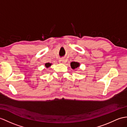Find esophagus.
<instances>
[{
  "mask_svg": "<svg viewBox=\"0 0 127 127\" xmlns=\"http://www.w3.org/2000/svg\"><path fill=\"white\" fill-rule=\"evenodd\" d=\"M59 63H60V64H64V63H65V59L63 58L60 59L59 61Z\"/></svg>",
  "mask_w": 127,
  "mask_h": 127,
  "instance_id": "1",
  "label": "esophagus"
}]
</instances>
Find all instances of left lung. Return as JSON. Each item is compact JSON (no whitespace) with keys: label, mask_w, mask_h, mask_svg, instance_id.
<instances>
[{"label":"left lung","mask_w":127,"mask_h":127,"mask_svg":"<svg viewBox=\"0 0 127 127\" xmlns=\"http://www.w3.org/2000/svg\"><path fill=\"white\" fill-rule=\"evenodd\" d=\"M80 65L79 63H77V62H72L70 63V66L72 69H75L77 67H78Z\"/></svg>","instance_id":"1"}]
</instances>
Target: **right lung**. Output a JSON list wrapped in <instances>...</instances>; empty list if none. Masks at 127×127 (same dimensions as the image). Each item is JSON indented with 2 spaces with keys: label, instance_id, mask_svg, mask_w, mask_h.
Masks as SVG:
<instances>
[{
  "label": "right lung",
  "instance_id": "right-lung-1",
  "mask_svg": "<svg viewBox=\"0 0 127 127\" xmlns=\"http://www.w3.org/2000/svg\"><path fill=\"white\" fill-rule=\"evenodd\" d=\"M51 64H49V63H46L45 64V66L47 68L49 67V66H51Z\"/></svg>",
  "mask_w": 127,
  "mask_h": 127
}]
</instances>
